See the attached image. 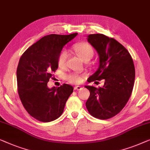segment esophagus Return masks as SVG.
<instances>
[{
    "mask_svg": "<svg viewBox=\"0 0 150 150\" xmlns=\"http://www.w3.org/2000/svg\"><path fill=\"white\" fill-rule=\"evenodd\" d=\"M81 89V86H76L74 87V90H79Z\"/></svg>",
    "mask_w": 150,
    "mask_h": 150,
    "instance_id": "34e87169",
    "label": "esophagus"
}]
</instances>
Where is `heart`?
<instances>
[{
  "label": "heart",
  "mask_w": 150,
  "mask_h": 150,
  "mask_svg": "<svg viewBox=\"0 0 150 150\" xmlns=\"http://www.w3.org/2000/svg\"><path fill=\"white\" fill-rule=\"evenodd\" d=\"M73 49L79 55V56L84 61L88 59H91L93 57L94 50L89 44L86 43H81L76 44L73 46ZM68 57V52L66 50H63L60 52L58 58V63L60 67H64L66 64L67 59ZM84 75H79L78 73H71L67 75V79L71 83H79L83 80Z\"/></svg>",
  "instance_id": "heart-1"
}]
</instances>
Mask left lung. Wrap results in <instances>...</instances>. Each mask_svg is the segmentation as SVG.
<instances>
[{"mask_svg":"<svg viewBox=\"0 0 150 150\" xmlns=\"http://www.w3.org/2000/svg\"><path fill=\"white\" fill-rule=\"evenodd\" d=\"M98 53V68L88 81L105 80L102 87L86 86L90 95L86 103L92 116L102 120L111 118L124 108L133 89L135 70L132 57L122 44L103 34L87 37Z\"/></svg>","mask_w":150,"mask_h":150,"instance_id":"left-lung-1","label":"left lung"}]
</instances>
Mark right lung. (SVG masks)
Masks as SVG:
<instances>
[{"label":"right lung","mask_w":150,"mask_h":150,"mask_svg":"<svg viewBox=\"0 0 150 150\" xmlns=\"http://www.w3.org/2000/svg\"><path fill=\"white\" fill-rule=\"evenodd\" d=\"M77 33L45 36L22 54L17 69L19 96L24 108L39 121L48 122L62 115L73 92L68 84L48 88L52 72L58 69V58L64 46Z\"/></svg>","instance_id":"obj_1"}]
</instances>
